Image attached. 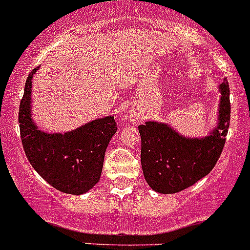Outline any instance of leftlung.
Instances as JSON below:
<instances>
[{
  "label": "left lung",
  "mask_w": 250,
  "mask_h": 250,
  "mask_svg": "<svg viewBox=\"0 0 250 250\" xmlns=\"http://www.w3.org/2000/svg\"><path fill=\"white\" fill-rule=\"evenodd\" d=\"M219 123L209 137L186 139L169 125H140L141 167L148 186L160 193H175L190 188L210 173L218 162L230 127L231 104L228 80L220 84Z\"/></svg>",
  "instance_id": "left-lung-1"
}]
</instances>
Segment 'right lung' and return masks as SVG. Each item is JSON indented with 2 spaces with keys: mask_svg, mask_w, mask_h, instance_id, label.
<instances>
[{
  "mask_svg": "<svg viewBox=\"0 0 250 250\" xmlns=\"http://www.w3.org/2000/svg\"><path fill=\"white\" fill-rule=\"evenodd\" d=\"M35 67L25 82L19 106L22 147L37 173L57 190L71 195L87 192L99 181L105 151L117 130L112 116L95 120L74 132L48 134L31 120V83Z\"/></svg>",
  "mask_w": 250,
  "mask_h": 250,
  "instance_id": "right-lung-1",
  "label": "right lung"
}]
</instances>
